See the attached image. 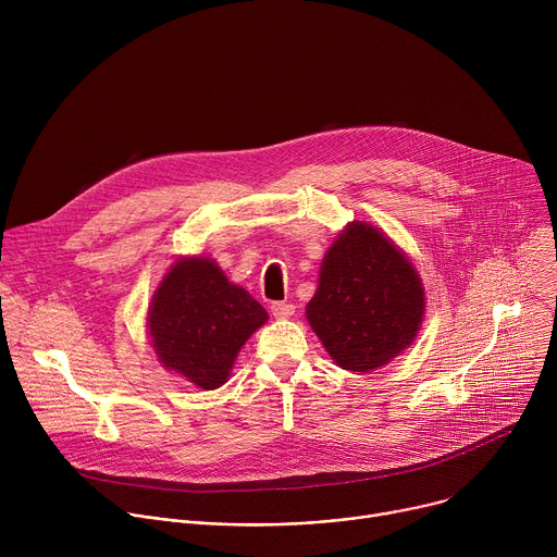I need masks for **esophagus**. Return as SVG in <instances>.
<instances>
[{
    "label": "esophagus",
    "mask_w": 557,
    "mask_h": 557,
    "mask_svg": "<svg viewBox=\"0 0 557 557\" xmlns=\"http://www.w3.org/2000/svg\"><path fill=\"white\" fill-rule=\"evenodd\" d=\"M271 312H273V317H277V320H286V317H290L295 312V306L286 304V301H273Z\"/></svg>",
    "instance_id": "1"
}]
</instances>
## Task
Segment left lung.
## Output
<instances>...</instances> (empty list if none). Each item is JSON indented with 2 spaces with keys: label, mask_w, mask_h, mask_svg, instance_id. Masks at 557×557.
<instances>
[{
  "label": "left lung",
  "mask_w": 557,
  "mask_h": 557,
  "mask_svg": "<svg viewBox=\"0 0 557 557\" xmlns=\"http://www.w3.org/2000/svg\"><path fill=\"white\" fill-rule=\"evenodd\" d=\"M423 312L414 264L381 228L355 220L324 256L306 320L337 366L370 372L414 342Z\"/></svg>",
  "instance_id": "8db88e82"
}]
</instances>
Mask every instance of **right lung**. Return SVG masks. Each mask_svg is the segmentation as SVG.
<instances>
[{
    "label": "right lung",
    "mask_w": 557,
    "mask_h": 557,
    "mask_svg": "<svg viewBox=\"0 0 557 557\" xmlns=\"http://www.w3.org/2000/svg\"><path fill=\"white\" fill-rule=\"evenodd\" d=\"M267 320L262 304L231 284L211 258H181L151 297L147 329L158 361L202 389H215Z\"/></svg>",
    "instance_id": "right-lung-1"
}]
</instances>
